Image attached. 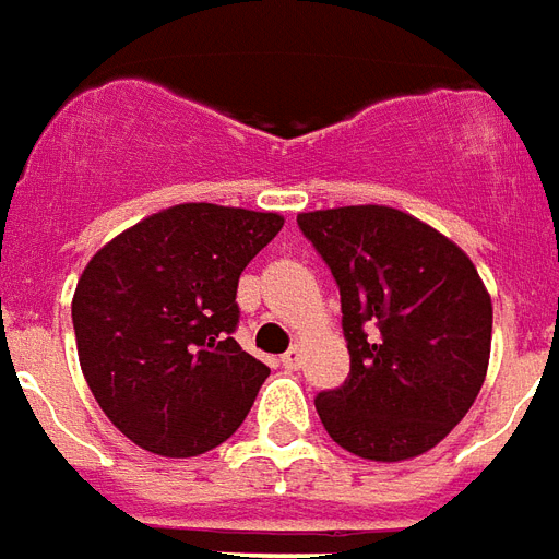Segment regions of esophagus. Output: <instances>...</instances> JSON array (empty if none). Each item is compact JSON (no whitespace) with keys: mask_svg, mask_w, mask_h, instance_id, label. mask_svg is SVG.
<instances>
[{"mask_svg":"<svg viewBox=\"0 0 559 559\" xmlns=\"http://www.w3.org/2000/svg\"><path fill=\"white\" fill-rule=\"evenodd\" d=\"M281 364H284V370H296L301 364V353L293 346V349H287V353L281 355Z\"/></svg>","mask_w":559,"mask_h":559,"instance_id":"1","label":"esophagus"}]
</instances>
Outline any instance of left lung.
Returning a JSON list of instances; mask_svg holds the SVG:
<instances>
[{"instance_id": "1", "label": "left lung", "mask_w": 559, "mask_h": 559, "mask_svg": "<svg viewBox=\"0 0 559 559\" xmlns=\"http://www.w3.org/2000/svg\"><path fill=\"white\" fill-rule=\"evenodd\" d=\"M341 290L349 376L317 394L329 436L361 459L427 453L474 406L491 349V299L468 254L391 206L299 213Z\"/></svg>"}]
</instances>
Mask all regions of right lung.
I'll list each match as a JSON object with an SVG mask.
<instances>
[{"label":"right lung","mask_w":559,"mask_h":559,"mask_svg":"<svg viewBox=\"0 0 559 559\" xmlns=\"http://www.w3.org/2000/svg\"><path fill=\"white\" fill-rule=\"evenodd\" d=\"M281 227L278 213L177 204L91 258L70 308L76 349L91 394L132 444L198 456L246 420L269 367L230 337L237 287Z\"/></svg>","instance_id":"right-lung-1"}]
</instances>
